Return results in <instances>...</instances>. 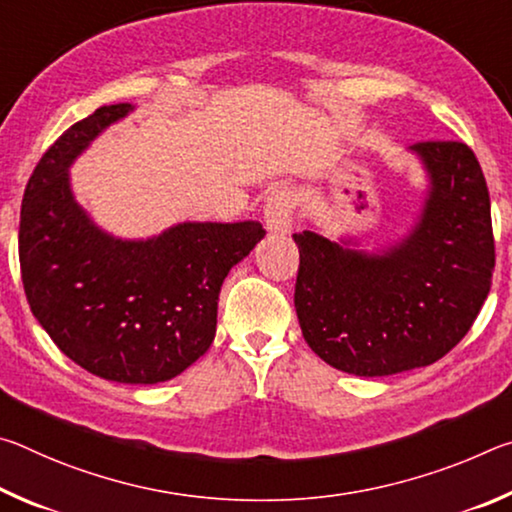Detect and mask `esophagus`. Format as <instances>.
I'll return each instance as SVG.
<instances>
[{
	"label": "esophagus",
	"mask_w": 512,
	"mask_h": 512,
	"mask_svg": "<svg viewBox=\"0 0 512 512\" xmlns=\"http://www.w3.org/2000/svg\"><path fill=\"white\" fill-rule=\"evenodd\" d=\"M293 219V201L284 189H275V192L266 198L264 205V225L271 235H287L291 230Z\"/></svg>",
	"instance_id": "1"
}]
</instances>
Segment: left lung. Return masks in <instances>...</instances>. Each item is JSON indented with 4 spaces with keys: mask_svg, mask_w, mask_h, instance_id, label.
<instances>
[{
    "mask_svg": "<svg viewBox=\"0 0 512 512\" xmlns=\"http://www.w3.org/2000/svg\"><path fill=\"white\" fill-rule=\"evenodd\" d=\"M424 171L418 214L375 250L354 235L296 232V314L320 359L357 377L431 366L463 339L490 293L495 239L479 160L463 142L409 146Z\"/></svg>",
    "mask_w": 512,
    "mask_h": 512,
    "instance_id": "8db88e82",
    "label": "left lung"
}]
</instances>
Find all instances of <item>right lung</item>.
Returning a JSON list of instances; mask_svg holds the SVG:
<instances>
[{
	"mask_svg": "<svg viewBox=\"0 0 512 512\" xmlns=\"http://www.w3.org/2000/svg\"><path fill=\"white\" fill-rule=\"evenodd\" d=\"M133 110H94L42 155L22 201L20 266L33 316L65 357L101 379L149 386L210 350L223 280L266 232L259 221H183L121 239L94 223L69 167Z\"/></svg>",
	"mask_w": 512,
	"mask_h": 512,
	"instance_id": "add662e5",
	"label": "right lung"
}]
</instances>
